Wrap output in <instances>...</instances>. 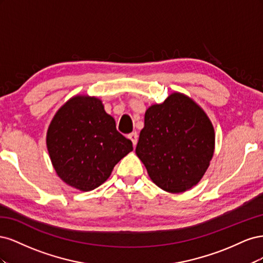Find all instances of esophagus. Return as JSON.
Masks as SVG:
<instances>
[{
    "label": "esophagus",
    "mask_w": 263,
    "mask_h": 263,
    "mask_svg": "<svg viewBox=\"0 0 263 263\" xmlns=\"http://www.w3.org/2000/svg\"><path fill=\"white\" fill-rule=\"evenodd\" d=\"M128 138L132 140V142H133V145H134V147L137 145V140H138V135H137V133L136 132H134V133H132V134H129V136H128Z\"/></svg>",
    "instance_id": "obj_1"
}]
</instances>
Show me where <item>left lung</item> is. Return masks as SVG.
Returning <instances> with one entry per match:
<instances>
[{"instance_id":"1","label":"left lung","mask_w":263,"mask_h":263,"mask_svg":"<svg viewBox=\"0 0 263 263\" xmlns=\"http://www.w3.org/2000/svg\"><path fill=\"white\" fill-rule=\"evenodd\" d=\"M215 150V130L203 108L187 95L171 93L145 113L136 155L157 186L182 193L201 181Z\"/></svg>"}]
</instances>
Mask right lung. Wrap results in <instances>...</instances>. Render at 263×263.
Here are the masks:
<instances>
[{"mask_svg": "<svg viewBox=\"0 0 263 263\" xmlns=\"http://www.w3.org/2000/svg\"><path fill=\"white\" fill-rule=\"evenodd\" d=\"M46 144L58 177L83 192L103 184L133 150V142L117 132L102 101L89 95H76L57 110Z\"/></svg>", "mask_w": 263, "mask_h": 263, "instance_id": "1", "label": "right lung"}]
</instances>
